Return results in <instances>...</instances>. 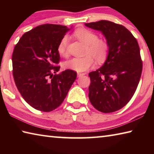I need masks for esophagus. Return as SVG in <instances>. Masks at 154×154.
<instances>
[{
  "instance_id": "obj_1",
  "label": "esophagus",
  "mask_w": 154,
  "mask_h": 154,
  "mask_svg": "<svg viewBox=\"0 0 154 154\" xmlns=\"http://www.w3.org/2000/svg\"><path fill=\"white\" fill-rule=\"evenodd\" d=\"M85 73H82V72H78L77 73V76L78 77H81V76H83V75H85Z\"/></svg>"
}]
</instances>
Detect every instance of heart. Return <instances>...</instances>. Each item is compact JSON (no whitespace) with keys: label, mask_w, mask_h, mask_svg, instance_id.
Here are the masks:
<instances>
[{"label":"heart","mask_w":154,"mask_h":154,"mask_svg":"<svg viewBox=\"0 0 154 154\" xmlns=\"http://www.w3.org/2000/svg\"><path fill=\"white\" fill-rule=\"evenodd\" d=\"M74 35L80 41L86 45L83 57H75L64 63L65 69L77 72L87 71L94 64V60L97 63L105 62L109 52L107 41L99 38L97 34L85 28H79L75 30ZM69 43V36L64 35L58 45V51L61 56H66V48Z\"/></svg>","instance_id":"heart-1"}]
</instances>
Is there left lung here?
<instances>
[{
	"mask_svg": "<svg viewBox=\"0 0 154 154\" xmlns=\"http://www.w3.org/2000/svg\"><path fill=\"white\" fill-rule=\"evenodd\" d=\"M85 26L102 32L109 52L102 67L90 72L89 99L94 107L112 113L126 105L133 96L143 69L139 44L124 26L107 20L85 23Z\"/></svg>",
	"mask_w": 154,
	"mask_h": 154,
	"instance_id": "obj_1",
	"label": "left lung"
}]
</instances>
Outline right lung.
Wrapping results in <instances>:
<instances>
[{"label": "right lung", "instance_id": "obj_1", "mask_svg": "<svg viewBox=\"0 0 154 154\" xmlns=\"http://www.w3.org/2000/svg\"><path fill=\"white\" fill-rule=\"evenodd\" d=\"M70 29L66 26L43 24L28 31L12 54L13 75L23 98L36 110L49 112L61 105L77 72L60 66L58 45Z\"/></svg>", "mask_w": 154, "mask_h": 154}]
</instances>
